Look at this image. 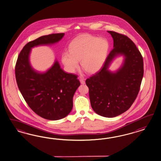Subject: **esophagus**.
<instances>
[{"mask_svg":"<svg viewBox=\"0 0 161 161\" xmlns=\"http://www.w3.org/2000/svg\"><path fill=\"white\" fill-rule=\"evenodd\" d=\"M80 83H81V84H85V80L82 77H80Z\"/></svg>","mask_w":161,"mask_h":161,"instance_id":"1","label":"esophagus"}]
</instances>
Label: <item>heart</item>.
I'll return each mask as SVG.
<instances>
[{"label":"heart","mask_w":161,"mask_h":161,"mask_svg":"<svg viewBox=\"0 0 161 161\" xmlns=\"http://www.w3.org/2000/svg\"><path fill=\"white\" fill-rule=\"evenodd\" d=\"M69 53L62 54L63 64L70 73H74L81 60V68L89 74L97 72L104 64L109 50L108 41L88 35L74 39L69 46Z\"/></svg>","instance_id":"b5f03b06"}]
</instances>
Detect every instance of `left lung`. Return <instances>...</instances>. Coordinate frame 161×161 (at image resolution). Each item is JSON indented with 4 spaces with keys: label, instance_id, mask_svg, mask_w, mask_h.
Masks as SVG:
<instances>
[{
    "label": "left lung",
    "instance_id": "1",
    "mask_svg": "<svg viewBox=\"0 0 161 161\" xmlns=\"http://www.w3.org/2000/svg\"><path fill=\"white\" fill-rule=\"evenodd\" d=\"M114 40L113 49L96 74L87 78L92 108L101 116L112 118L125 112L135 101L143 75V57L126 36L108 31ZM123 54V66L115 74L108 70L114 56Z\"/></svg>",
    "mask_w": 161,
    "mask_h": 161
}]
</instances>
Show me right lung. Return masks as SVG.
<instances>
[{"label":"right lung","instance_id":"right-lung-1","mask_svg":"<svg viewBox=\"0 0 161 161\" xmlns=\"http://www.w3.org/2000/svg\"><path fill=\"white\" fill-rule=\"evenodd\" d=\"M64 33L50 34L31 41L23 47L15 65L18 88L26 103L35 113L48 120L66 117L73 108V98L80 85L77 75L65 73L56 61L44 74L31 67L29 57L31 48L58 42Z\"/></svg>","mask_w":161,"mask_h":161}]
</instances>
